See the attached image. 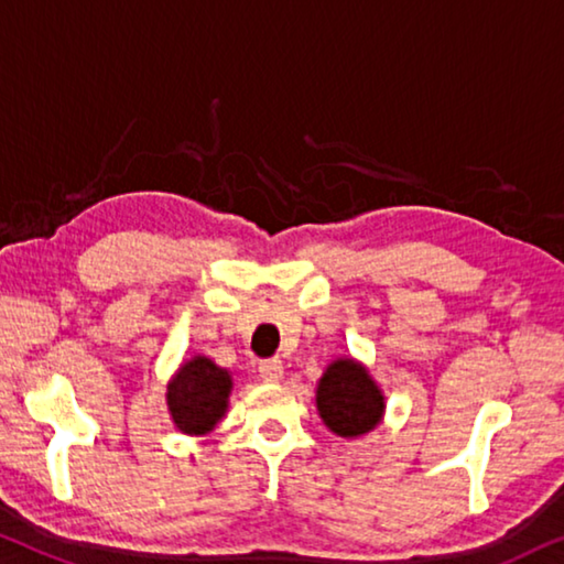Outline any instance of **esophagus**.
Here are the masks:
<instances>
[{
	"label": "esophagus",
	"mask_w": 564,
	"mask_h": 564,
	"mask_svg": "<svg viewBox=\"0 0 564 564\" xmlns=\"http://www.w3.org/2000/svg\"><path fill=\"white\" fill-rule=\"evenodd\" d=\"M258 373H261V379L268 383H275L283 379V361L281 359H265L258 366Z\"/></svg>",
	"instance_id": "obj_1"
}]
</instances>
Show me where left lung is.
Instances as JSON below:
<instances>
[{"label": "left lung", "instance_id": "8db88e82", "mask_svg": "<svg viewBox=\"0 0 564 564\" xmlns=\"http://www.w3.org/2000/svg\"><path fill=\"white\" fill-rule=\"evenodd\" d=\"M316 411L328 432L356 440L383 422L387 397L361 361L338 356L316 383Z\"/></svg>", "mask_w": 564, "mask_h": 564}]
</instances>
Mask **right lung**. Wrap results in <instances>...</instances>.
<instances>
[{
    "label": "right lung",
    "mask_w": 564,
    "mask_h": 564,
    "mask_svg": "<svg viewBox=\"0 0 564 564\" xmlns=\"http://www.w3.org/2000/svg\"><path fill=\"white\" fill-rule=\"evenodd\" d=\"M234 377L213 359L195 354L167 381L165 404L175 429L187 436L210 434L226 416Z\"/></svg>",
    "instance_id": "obj_1"
}]
</instances>
